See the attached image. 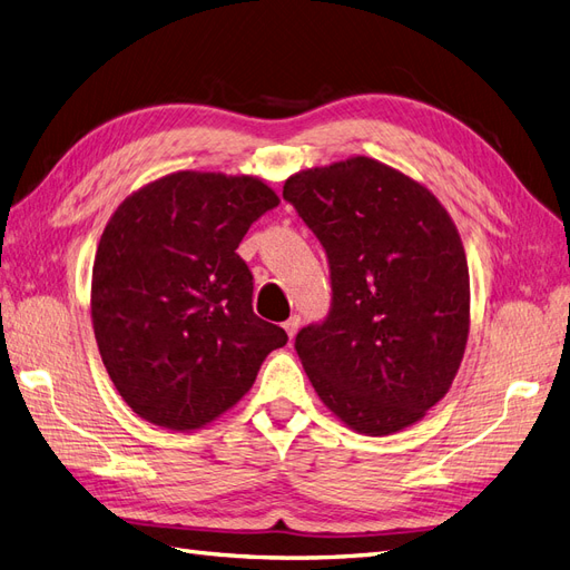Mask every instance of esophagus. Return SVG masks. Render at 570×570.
Here are the masks:
<instances>
[{
  "instance_id": "obj_1",
  "label": "esophagus",
  "mask_w": 570,
  "mask_h": 570,
  "mask_svg": "<svg viewBox=\"0 0 570 570\" xmlns=\"http://www.w3.org/2000/svg\"><path fill=\"white\" fill-rule=\"evenodd\" d=\"M283 327H285V333H287V337L292 340L297 335V331H299V316H289L285 323H283Z\"/></svg>"
}]
</instances>
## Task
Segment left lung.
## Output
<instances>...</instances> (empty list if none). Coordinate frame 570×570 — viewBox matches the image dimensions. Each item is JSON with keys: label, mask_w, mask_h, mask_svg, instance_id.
<instances>
[{"label": "left lung", "mask_w": 570, "mask_h": 570, "mask_svg": "<svg viewBox=\"0 0 570 570\" xmlns=\"http://www.w3.org/2000/svg\"><path fill=\"white\" fill-rule=\"evenodd\" d=\"M283 197L331 264V314L295 340L308 381L356 433H400L450 392L469 342L454 220L425 185L368 157L299 170Z\"/></svg>", "instance_id": "1"}]
</instances>
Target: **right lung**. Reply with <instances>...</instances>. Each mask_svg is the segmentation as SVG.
<instances>
[{
	"label": "right lung",
	"mask_w": 570,
	"mask_h": 570,
	"mask_svg": "<svg viewBox=\"0 0 570 570\" xmlns=\"http://www.w3.org/2000/svg\"><path fill=\"white\" fill-rule=\"evenodd\" d=\"M281 199L254 176L178 170L118 204L92 268V327L111 383L137 416L176 433L233 409L283 327L252 308L235 252Z\"/></svg>",
	"instance_id": "obj_1"
}]
</instances>
